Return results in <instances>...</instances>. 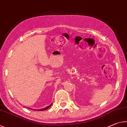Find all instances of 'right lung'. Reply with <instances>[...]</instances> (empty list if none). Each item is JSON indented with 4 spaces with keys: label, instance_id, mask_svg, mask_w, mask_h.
<instances>
[{
    "label": "right lung",
    "instance_id": "add662e5",
    "mask_svg": "<svg viewBox=\"0 0 127 127\" xmlns=\"http://www.w3.org/2000/svg\"><path fill=\"white\" fill-rule=\"evenodd\" d=\"M52 105V103L51 104V105H48V106H47V107H46V108H43V109H38V110H37V109H34V110H37V111H43V110H46V109H47L48 108H49L50 107V106H51V105ZM27 108V107H26Z\"/></svg>",
    "mask_w": 127,
    "mask_h": 127
}]
</instances>
